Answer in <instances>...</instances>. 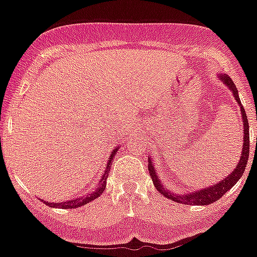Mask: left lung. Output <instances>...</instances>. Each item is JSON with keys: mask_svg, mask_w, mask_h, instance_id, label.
<instances>
[{"mask_svg": "<svg viewBox=\"0 0 257 257\" xmlns=\"http://www.w3.org/2000/svg\"><path fill=\"white\" fill-rule=\"evenodd\" d=\"M219 80L223 82L224 85L227 86L229 90L232 92L233 97H235L236 102L239 104L240 112H241V118H243V152H241V156H240V161L237 163V165L235 167V169L229 173V175L225 177V179L220 180L219 183H216L215 185H211V187H205L203 189H195L192 192H187V193H175L173 191H169L168 188L164 187V184L161 183V179L159 177L156 172V167L153 165V159L151 156L148 157V171L149 175L152 177V181L155 184V188L157 191L160 192L161 195H164L165 197L173 200L176 203L180 204H189V205H208V204H212L213 201H217L220 197H223L225 193H227L229 189H231L233 185H235L239 179L243 176L244 169L247 167L248 163V156H249V125H248V118L247 114H245V110H244V106L240 102L239 93H237V88L232 81V78H229V76L227 74L220 73ZM257 143V139H256Z\"/></svg>", "mask_w": 257, "mask_h": 257, "instance_id": "1", "label": "left lung"}]
</instances>
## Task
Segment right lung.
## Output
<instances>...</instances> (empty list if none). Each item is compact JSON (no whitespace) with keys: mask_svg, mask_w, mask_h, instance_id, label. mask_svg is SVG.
<instances>
[{"mask_svg":"<svg viewBox=\"0 0 257 257\" xmlns=\"http://www.w3.org/2000/svg\"><path fill=\"white\" fill-rule=\"evenodd\" d=\"M117 151L118 148H114L110 152L108 157V161H106V164H105V171L101 176V180L98 181L97 184V187L94 189H92L90 192H88L86 195L84 196H80V197H76V199H72V200H66V201H54V203H48L46 200H42L46 205H49L52 208H64V209H69V208H78V207H82V205H85V204L90 203L93 201L94 199L97 197H100L101 193L104 192L105 187H106V179H108V173L110 171V167H112L113 161H114V156H116Z\"/></svg>","mask_w":257,"mask_h":257,"instance_id":"right-lung-1","label":"right lung"}]
</instances>
